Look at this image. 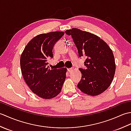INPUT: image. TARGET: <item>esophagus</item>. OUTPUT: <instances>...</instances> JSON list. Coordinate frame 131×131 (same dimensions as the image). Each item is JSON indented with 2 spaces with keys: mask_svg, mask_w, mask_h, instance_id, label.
Segmentation results:
<instances>
[{
  "mask_svg": "<svg viewBox=\"0 0 131 131\" xmlns=\"http://www.w3.org/2000/svg\"><path fill=\"white\" fill-rule=\"evenodd\" d=\"M73 70V68H70V69H68V72H69V73H70V72H71Z\"/></svg>",
  "mask_w": 131,
  "mask_h": 131,
  "instance_id": "34e87169",
  "label": "esophagus"
}]
</instances>
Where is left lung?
Returning <instances> with one entry per match:
<instances>
[{"label": "left lung", "mask_w": 131, "mask_h": 131, "mask_svg": "<svg viewBox=\"0 0 131 131\" xmlns=\"http://www.w3.org/2000/svg\"><path fill=\"white\" fill-rule=\"evenodd\" d=\"M78 51L79 57L86 58L85 69H79L82 79L77 86L83 93L97 96L110 85L114 77L115 63L112 50L98 36L77 29L67 30Z\"/></svg>", "instance_id": "8db88e82"}]
</instances>
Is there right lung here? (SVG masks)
I'll return each instance as SVG.
<instances>
[{
    "label": "right lung",
    "instance_id": "1",
    "mask_svg": "<svg viewBox=\"0 0 131 131\" xmlns=\"http://www.w3.org/2000/svg\"><path fill=\"white\" fill-rule=\"evenodd\" d=\"M65 34L53 31L41 34L27 43L20 58L21 73L33 93L51 99L60 93L66 79V68L50 70L47 61L52 58L53 48Z\"/></svg>",
    "mask_w": 131,
    "mask_h": 131
}]
</instances>
